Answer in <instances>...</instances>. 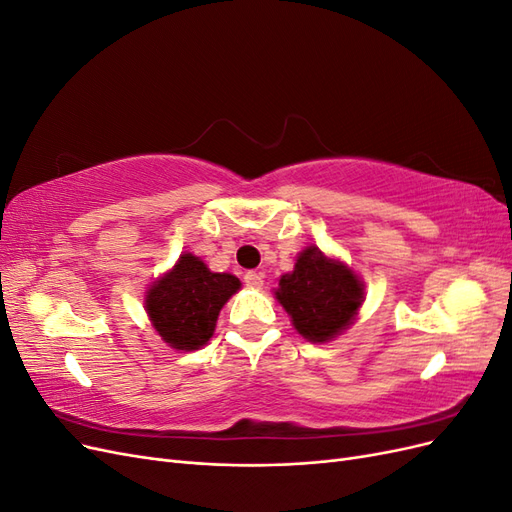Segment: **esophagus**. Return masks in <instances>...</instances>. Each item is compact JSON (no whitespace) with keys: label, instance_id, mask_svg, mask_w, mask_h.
<instances>
[{"label":"esophagus","instance_id":"34e87169","mask_svg":"<svg viewBox=\"0 0 512 512\" xmlns=\"http://www.w3.org/2000/svg\"><path fill=\"white\" fill-rule=\"evenodd\" d=\"M243 280H245L247 288L258 290V288H262V284H265V275H262L260 271H250V273H245Z\"/></svg>","mask_w":512,"mask_h":512}]
</instances>
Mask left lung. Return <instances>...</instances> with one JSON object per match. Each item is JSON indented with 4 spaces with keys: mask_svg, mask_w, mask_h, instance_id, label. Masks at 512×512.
<instances>
[{
    "mask_svg": "<svg viewBox=\"0 0 512 512\" xmlns=\"http://www.w3.org/2000/svg\"><path fill=\"white\" fill-rule=\"evenodd\" d=\"M273 294L294 331L312 344H327L354 324L365 301V284L344 260L307 245Z\"/></svg>",
    "mask_w": 512,
    "mask_h": 512,
    "instance_id": "left-lung-1",
    "label": "left lung"
}]
</instances>
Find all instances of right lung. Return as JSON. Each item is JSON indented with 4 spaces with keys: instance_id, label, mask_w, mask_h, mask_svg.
<instances>
[{
    "instance_id": "1",
    "label": "right lung",
    "mask_w": 512,
    "mask_h": 512,
    "mask_svg": "<svg viewBox=\"0 0 512 512\" xmlns=\"http://www.w3.org/2000/svg\"><path fill=\"white\" fill-rule=\"evenodd\" d=\"M239 290V277L215 273L203 258L183 252L173 267L149 284L145 312L166 346L194 352L213 337L222 307Z\"/></svg>"
}]
</instances>
